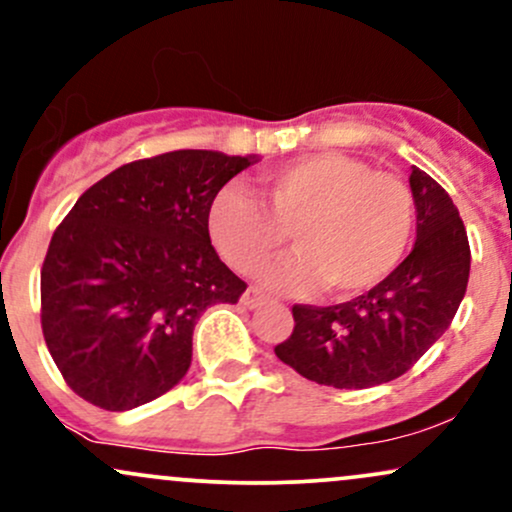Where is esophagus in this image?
Returning <instances> with one entry per match:
<instances>
[{
	"instance_id": "obj_1",
	"label": "esophagus",
	"mask_w": 512,
	"mask_h": 512,
	"mask_svg": "<svg viewBox=\"0 0 512 512\" xmlns=\"http://www.w3.org/2000/svg\"><path fill=\"white\" fill-rule=\"evenodd\" d=\"M264 301H267V296H264V293L257 291V289H248L243 293V296H240V303H243L245 308H250V310L260 308Z\"/></svg>"
}]
</instances>
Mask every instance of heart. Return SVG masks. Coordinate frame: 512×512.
<instances>
[{"mask_svg":"<svg viewBox=\"0 0 512 512\" xmlns=\"http://www.w3.org/2000/svg\"><path fill=\"white\" fill-rule=\"evenodd\" d=\"M264 204L226 185L209 204L207 231L219 255L252 274L284 250L298 255L264 272L274 289L332 296L373 289L402 262L414 233L416 204L409 185L344 154H313L262 178Z\"/></svg>","mask_w":512,"mask_h":512,"instance_id":"b5f03b06","label":"heart"}]
</instances>
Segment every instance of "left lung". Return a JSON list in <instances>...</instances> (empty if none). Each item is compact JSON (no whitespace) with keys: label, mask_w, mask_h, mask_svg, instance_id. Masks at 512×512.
Segmentation results:
<instances>
[{"label":"left lung","mask_w":512,"mask_h":512,"mask_svg":"<svg viewBox=\"0 0 512 512\" xmlns=\"http://www.w3.org/2000/svg\"><path fill=\"white\" fill-rule=\"evenodd\" d=\"M416 243L363 296L339 305H293V327L274 354L303 378L363 390L399 378L448 330L469 281L460 211L431 175L411 166Z\"/></svg>","instance_id":"8db88e82"}]
</instances>
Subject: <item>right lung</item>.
I'll list each match as a JSON object with an SVG mask.
<instances>
[{
    "mask_svg": "<svg viewBox=\"0 0 512 512\" xmlns=\"http://www.w3.org/2000/svg\"><path fill=\"white\" fill-rule=\"evenodd\" d=\"M257 161L170 151L120 166L76 199L40 272L45 344L76 395L127 411L185 378L199 317L248 289L211 245L209 204Z\"/></svg>",
    "mask_w": 512,
    "mask_h": 512,
    "instance_id": "1",
    "label": "right lung"
}]
</instances>
